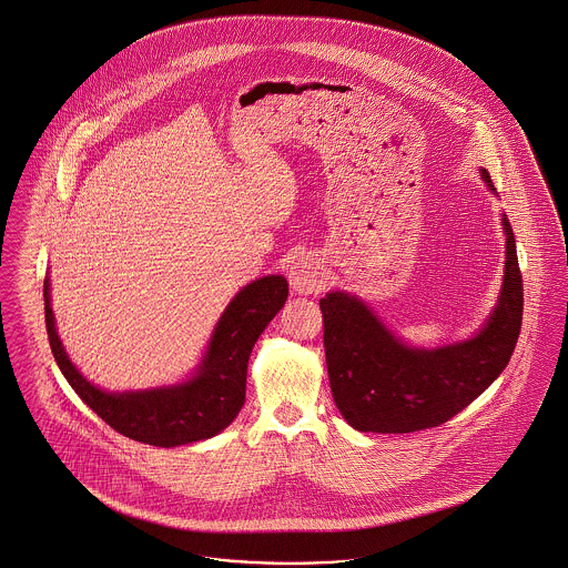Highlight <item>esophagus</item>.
Listing matches in <instances>:
<instances>
[{
	"label": "esophagus",
	"instance_id": "34e87169",
	"mask_svg": "<svg viewBox=\"0 0 568 568\" xmlns=\"http://www.w3.org/2000/svg\"><path fill=\"white\" fill-rule=\"evenodd\" d=\"M290 283L300 296L317 294L325 285L324 272H322L320 262H315L308 255L300 257L297 262H294V266L290 268Z\"/></svg>",
	"mask_w": 568,
	"mask_h": 568
}]
</instances>
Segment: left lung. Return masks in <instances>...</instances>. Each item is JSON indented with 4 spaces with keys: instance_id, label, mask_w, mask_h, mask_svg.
Wrapping results in <instances>:
<instances>
[{
    "instance_id": "8db88e82",
    "label": "left lung",
    "mask_w": 568,
    "mask_h": 568,
    "mask_svg": "<svg viewBox=\"0 0 568 568\" xmlns=\"http://www.w3.org/2000/svg\"><path fill=\"white\" fill-rule=\"evenodd\" d=\"M487 185L491 179L481 172ZM500 302L470 341L440 349H410L357 297L332 292L324 315L327 377L334 403L359 433L405 434L440 426L479 398L514 355L521 329L524 283L511 223Z\"/></svg>"
}]
</instances>
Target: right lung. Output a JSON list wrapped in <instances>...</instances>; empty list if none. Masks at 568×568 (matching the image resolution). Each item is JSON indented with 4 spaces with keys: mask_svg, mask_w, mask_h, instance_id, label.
Segmentation results:
<instances>
[{
    "mask_svg": "<svg viewBox=\"0 0 568 568\" xmlns=\"http://www.w3.org/2000/svg\"><path fill=\"white\" fill-rule=\"evenodd\" d=\"M290 296L283 276H264L246 285L219 320L197 375L176 387L109 394L91 385L61 347L54 329L49 281H44V317L57 366L82 403L112 430L155 447H179L211 438L227 428L244 405L246 364L255 341Z\"/></svg>",
    "mask_w": 568,
    "mask_h": 568,
    "instance_id": "add662e5",
    "label": "right lung"
}]
</instances>
